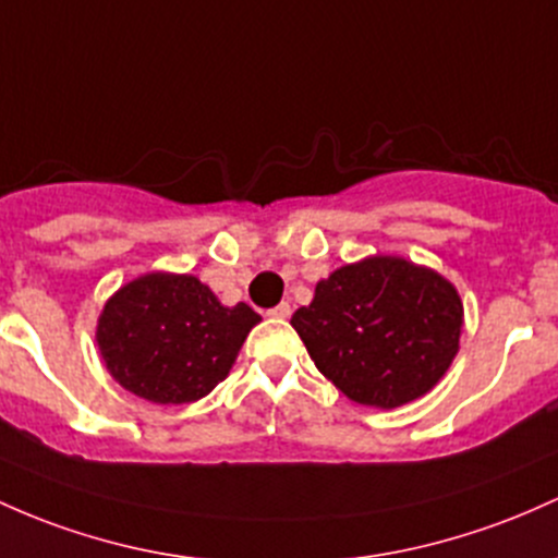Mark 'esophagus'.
<instances>
[{
	"label": "esophagus",
	"instance_id": "34e87169",
	"mask_svg": "<svg viewBox=\"0 0 558 558\" xmlns=\"http://www.w3.org/2000/svg\"><path fill=\"white\" fill-rule=\"evenodd\" d=\"M267 315H269V317H278V320H286V317L291 315V304H289V302H280L278 307H272V310H269Z\"/></svg>",
	"mask_w": 558,
	"mask_h": 558
}]
</instances>
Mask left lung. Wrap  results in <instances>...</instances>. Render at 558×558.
<instances>
[{"instance_id": "1", "label": "left lung", "mask_w": 558, "mask_h": 558, "mask_svg": "<svg viewBox=\"0 0 558 558\" xmlns=\"http://www.w3.org/2000/svg\"><path fill=\"white\" fill-rule=\"evenodd\" d=\"M317 371L352 402L400 408L450 368L463 328L456 286L402 256H368L315 286L293 312Z\"/></svg>"}]
</instances>
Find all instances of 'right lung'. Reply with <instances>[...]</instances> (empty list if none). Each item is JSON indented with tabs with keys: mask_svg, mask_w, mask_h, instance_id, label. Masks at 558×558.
<instances>
[{
	"mask_svg": "<svg viewBox=\"0 0 558 558\" xmlns=\"http://www.w3.org/2000/svg\"><path fill=\"white\" fill-rule=\"evenodd\" d=\"M259 320L243 302L225 307L195 275L148 272L108 299L95 339L126 391L156 405H182L228 378Z\"/></svg>",
	"mask_w": 558,
	"mask_h": 558,
	"instance_id": "1",
	"label": "right lung"
}]
</instances>
